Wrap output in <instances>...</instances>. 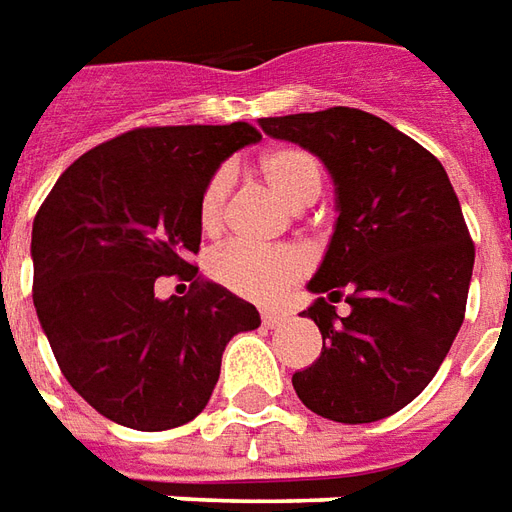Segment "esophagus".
Segmentation results:
<instances>
[{
    "label": "esophagus",
    "instance_id": "esophagus-1",
    "mask_svg": "<svg viewBox=\"0 0 512 512\" xmlns=\"http://www.w3.org/2000/svg\"><path fill=\"white\" fill-rule=\"evenodd\" d=\"M282 321H285V315H279V312H263V323H266V326H271V329H274V326H279Z\"/></svg>",
    "mask_w": 512,
    "mask_h": 512
}]
</instances>
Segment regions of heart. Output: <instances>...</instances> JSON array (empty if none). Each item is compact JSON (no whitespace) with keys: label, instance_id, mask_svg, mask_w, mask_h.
Returning <instances> with one entry per match:
<instances>
[{"label":"heart","instance_id":"b5f03b06","mask_svg":"<svg viewBox=\"0 0 512 512\" xmlns=\"http://www.w3.org/2000/svg\"><path fill=\"white\" fill-rule=\"evenodd\" d=\"M257 172L268 189L285 200L290 208L310 205L321 191V167L310 150L296 145H279L257 158ZM233 189L230 169H216L200 194V227L208 235L219 233L224 224V208ZM213 279L238 296L271 304L285 296V290L307 271V257L296 246L255 249L246 244H227L211 255Z\"/></svg>","mask_w":512,"mask_h":512}]
</instances>
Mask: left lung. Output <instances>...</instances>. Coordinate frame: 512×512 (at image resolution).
Listing matches in <instances>:
<instances>
[{
    "label": "left lung",
    "mask_w": 512,
    "mask_h": 512,
    "mask_svg": "<svg viewBox=\"0 0 512 512\" xmlns=\"http://www.w3.org/2000/svg\"><path fill=\"white\" fill-rule=\"evenodd\" d=\"M260 128L321 158L337 224L307 288L323 351L293 376L304 406L334 422H376L430 384L461 329L474 244L441 161L381 117L332 106L263 117ZM340 298L352 307L337 316Z\"/></svg>",
    "instance_id": "left-lung-1"
}]
</instances>
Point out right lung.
I'll list each match as a JSON object with an SVG mask.
<instances>
[{"label": "right lung", "mask_w": 512, "mask_h": 512, "mask_svg": "<svg viewBox=\"0 0 512 512\" xmlns=\"http://www.w3.org/2000/svg\"><path fill=\"white\" fill-rule=\"evenodd\" d=\"M249 123L134 128L65 169L32 224V301L68 384L117 425L169 430L208 406L255 304L197 277L200 194ZM192 282L158 300L155 279Z\"/></svg>", "instance_id": "right-lung-1"}]
</instances>
